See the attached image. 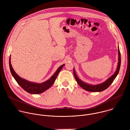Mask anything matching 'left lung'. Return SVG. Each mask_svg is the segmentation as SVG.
Segmentation results:
<instances>
[{"mask_svg": "<svg viewBox=\"0 0 130 130\" xmlns=\"http://www.w3.org/2000/svg\"><path fill=\"white\" fill-rule=\"evenodd\" d=\"M118 65L117 67L116 71L113 74V75L109 77L108 79H107L105 82H103L102 83L99 84H97V85H90L87 83H86L82 81H81L77 76L76 72L74 70L73 68V74H74V76H75V78L78 83V84L84 89L91 91V92H100L102 91L106 88H107L112 83V82L114 81L116 77H117V75L119 73L120 67V65H121V55H120V52L119 50V47H118Z\"/></svg>", "mask_w": 130, "mask_h": 130, "instance_id": "obj_1", "label": "left lung"}]
</instances>
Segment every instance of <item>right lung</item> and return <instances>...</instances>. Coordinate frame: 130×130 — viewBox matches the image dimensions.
Segmentation results:
<instances>
[{"label":"right lung","instance_id":"add662e5","mask_svg":"<svg viewBox=\"0 0 130 130\" xmlns=\"http://www.w3.org/2000/svg\"><path fill=\"white\" fill-rule=\"evenodd\" d=\"M65 64L61 65L57 69L54 75L46 81L42 83H36L28 81L25 79L21 78L14 70L11 64V55L9 58V66L11 73L17 83L25 91L31 94H39L46 91L54 83L59 73L64 67Z\"/></svg>","mask_w":130,"mask_h":130}]
</instances>
